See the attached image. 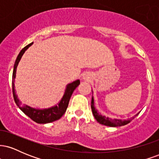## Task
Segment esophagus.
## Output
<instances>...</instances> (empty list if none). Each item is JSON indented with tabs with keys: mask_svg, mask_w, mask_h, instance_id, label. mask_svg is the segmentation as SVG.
<instances>
[{
	"mask_svg": "<svg viewBox=\"0 0 159 159\" xmlns=\"http://www.w3.org/2000/svg\"><path fill=\"white\" fill-rule=\"evenodd\" d=\"M88 77H87V76H84V79H85V80H88Z\"/></svg>",
	"mask_w": 159,
	"mask_h": 159,
	"instance_id": "esophagus-1",
	"label": "esophagus"
}]
</instances>
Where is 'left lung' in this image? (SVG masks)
Listing matches in <instances>:
<instances>
[{
  "label": "left lung",
  "mask_w": 159,
  "mask_h": 159,
  "mask_svg": "<svg viewBox=\"0 0 159 159\" xmlns=\"http://www.w3.org/2000/svg\"><path fill=\"white\" fill-rule=\"evenodd\" d=\"M91 109H92L93 114L95 119H96L100 124H102V125H107V126H111V127H116V126H122V125H125L126 124L129 123L132 120H134V118L139 114H137L134 115L132 118H130V119H128L126 120H117L114 119L112 120L111 118L106 117V116H102V115L99 114L97 112V111L96 110L94 107V102H93V98H92V102H91Z\"/></svg>",
  "instance_id": "8db88e82"
}]
</instances>
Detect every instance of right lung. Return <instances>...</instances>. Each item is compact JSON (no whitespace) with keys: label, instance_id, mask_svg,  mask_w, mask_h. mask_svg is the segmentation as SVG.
Returning a JSON list of instances; mask_svg holds the SVG:
<instances>
[{"label":"right lung","instance_id":"1","mask_svg":"<svg viewBox=\"0 0 159 159\" xmlns=\"http://www.w3.org/2000/svg\"><path fill=\"white\" fill-rule=\"evenodd\" d=\"M33 43H31L29 45H26V46L20 52L17 58H16L15 65H14L13 68V72H12V93H13L14 100H15L16 105H17L18 107H19V108L27 115V116H28L30 119L37 123H49L59 120L60 118L65 114L66 111L67 109V107H68L69 105V100H70L72 93H73L75 89L80 84V81L79 80H77V81L72 82V83L69 84L67 86L66 90L65 93L63 95V97L62 98L60 103L58 104L57 105H56V106L50 107V108L48 109L39 110V109L33 108V107H30L25 105H21V104L19 103V99L17 98V96H16V95L15 93L14 80H15L16 78V68H17V66L19 64V61L21 60V57H22L23 54L25 53V51H26Z\"/></svg>","mask_w":159,"mask_h":159}]
</instances>
